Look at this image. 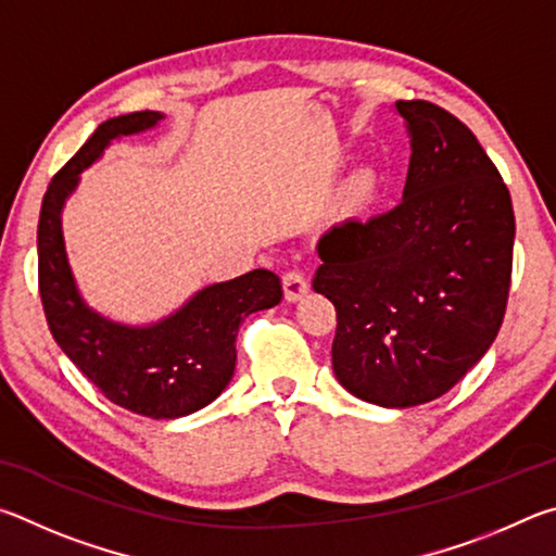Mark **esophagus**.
<instances>
[{"instance_id":"obj_1","label":"esophagus","mask_w":556,"mask_h":556,"mask_svg":"<svg viewBox=\"0 0 556 556\" xmlns=\"http://www.w3.org/2000/svg\"><path fill=\"white\" fill-rule=\"evenodd\" d=\"M309 290V280L303 270H288L283 276V293L288 303H298V300H303Z\"/></svg>"}]
</instances>
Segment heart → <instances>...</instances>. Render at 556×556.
<instances>
[{
	"label": "heart",
	"instance_id": "b5f03b06",
	"mask_svg": "<svg viewBox=\"0 0 556 556\" xmlns=\"http://www.w3.org/2000/svg\"><path fill=\"white\" fill-rule=\"evenodd\" d=\"M378 192H381V180H378V173L374 168H358L344 180L342 188L337 192L334 210L339 217H362L368 212L378 200Z\"/></svg>",
	"mask_w": 556,
	"mask_h": 556
}]
</instances>
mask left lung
Segmentation results:
<instances>
[{
	"label": "left lung",
	"mask_w": 556,
	"mask_h": 556,
	"mask_svg": "<svg viewBox=\"0 0 556 556\" xmlns=\"http://www.w3.org/2000/svg\"><path fill=\"white\" fill-rule=\"evenodd\" d=\"M395 112L413 151L403 200L329 229L313 288L337 309V381L366 403L415 407L459 383L498 334L515 214L469 126L425 100Z\"/></svg>",
	"instance_id": "left-lung-1"
}]
</instances>
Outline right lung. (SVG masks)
<instances>
[{"label": "right lung", "mask_w": 556, "mask_h": 556, "mask_svg": "<svg viewBox=\"0 0 556 556\" xmlns=\"http://www.w3.org/2000/svg\"><path fill=\"white\" fill-rule=\"evenodd\" d=\"M161 119V112L149 110L114 116L58 170L38 217V290L55 344L104 397L136 415L175 420L202 410L229 386L239 325L278 305L283 286L266 268L249 270L198 290L173 315L141 327L116 323L85 303L65 253V200L114 139L149 131Z\"/></svg>", "instance_id": "1"}]
</instances>
